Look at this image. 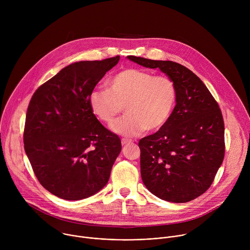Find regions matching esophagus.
Here are the masks:
<instances>
[{
    "label": "esophagus",
    "instance_id": "34e87169",
    "mask_svg": "<svg viewBox=\"0 0 250 250\" xmlns=\"http://www.w3.org/2000/svg\"><path fill=\"white\" fill-rule=\"evenodd\" d=\"M131 142H133L131 139H127V138H123V139H122V145H123V146L131 144Z\"/></svg>",
    "mask_w": 250,
    "mask_h": 250
}]
</instances>
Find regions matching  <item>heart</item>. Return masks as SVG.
Returning a JSON list of instances; mask_svg holds the SVG:
<instances>
[{"mask_svg": "<svg viewBox=\"0 0 250 250\" xmlns=\"http://www.w3.org/2000/svg\"><path fill=\"white\" fill-rule=\"evenodd\" d=\"M176 100L177 88L170 77L127 68L110 80L109 89L93 90L89 95V105L97 119L109 125L125 105L126 115L116 122L112 129L117 134L130 137L164 126L173 113Z\"/></svg>", "mask_w": 250, "mask_h": 250, "instance_id": "b5f03b06", "label": "heart"}]
</instances>
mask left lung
<instances>
[{
	"mask_svg": "<svg viewBox=\"0 0 250 250\" xmlns=\"http://www.w3.org/2000/svg\"><path fill=\"white\" fill-rule=\"evenodd\" d=\"M127 58L146 68H159L177 88L169 121L138 142L142 182L161 200L192 201L209 188L224 160L225 125L220 106L185 66L132 55Z\"/></svg>",
	"mask_w": 250,
	"mask_h": 250,
	"instance_id": "obj_1",
	"label": "left lung"
}]
</instances>
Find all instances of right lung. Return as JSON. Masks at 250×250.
Returning a JSON list of instances; mask_svg holds the SVG:
<instances>
[{
  "mask_svg": "<svg viewBox=\"0 0 250 250\" xmlns=\"http://www.w3.org/2000/svg\"><path fill=\"white\" fill-rule=\"evenodd\" d=\"M119 60L116 56L70 64L32 95L24 150L40 183L56 197L82 200L110 179L121 139L92 113L89 95Z\"/></svg>",
  "mask_w": 250,
  "mask_h": 250,
  "instance_id": "obj_1",
  "label": "right lung"
}]
</instances>
